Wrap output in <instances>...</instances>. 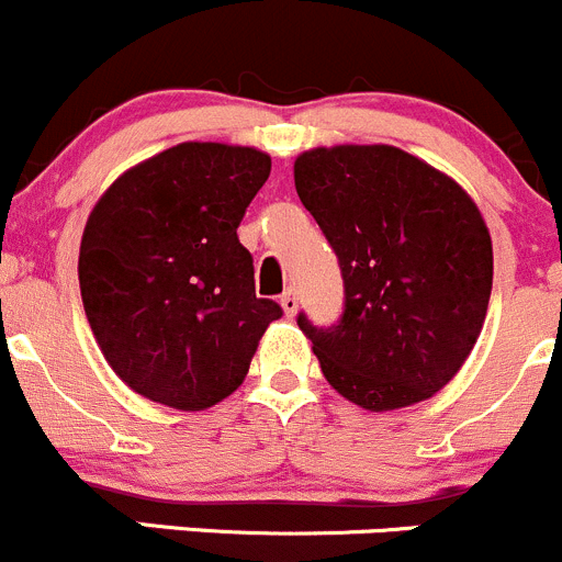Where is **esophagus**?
Instances as JSON below:
<instances>
[{
    "label": "esophagus",
    "mask_w": 562,
    "mask_h": 562,
    "mask_svg": "<svg viewBox=\"0 0 562 562\" xmlns=\"http://www.w3.org/2000/svg\"><path fill=\"white\" fill-rule=\"evenodd\" d=\"M281 308L286 316L297 314V294H294V289H286V292L281 294Z\"/></svg>",
    "instance_id": "obj_1"
}]
</instances>
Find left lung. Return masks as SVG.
Listing matches in <instances>:
<instances>
[{"label": "left lung", "mask_w": 562, "mask_h": 562, "mask_svg": "<svg viewBox=\"0 0 562 562\" xmlns=\"http://www.w3.org/2000/svg\"><path fill=\"white\" fill-rule=\"evenodd\" d=\"M294 188L347 292L333 330L297 316L325 380L369 413L431 398L459 374L486 319L494 257L477 204L393 144L305 149Z\"/></svg>", "instance_id": "1"}]
</instances>
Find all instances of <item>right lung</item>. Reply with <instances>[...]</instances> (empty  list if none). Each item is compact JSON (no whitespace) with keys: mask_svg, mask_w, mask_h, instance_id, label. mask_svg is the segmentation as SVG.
I'll return each instance as SVG.
<instances>
[{"mask_svg":"<svg viewBox=\"0 0 562 562\" xmlns=\"http://www.w3.org/2000/svg\"><path fill=\"white\" fill-rule=\"evenodd\" d=\"M270 177V155L182 142L122 171L94 202L79 248L92 336L138 396L202 413L243 385L259 338L281 316L257 297L237 240Z\"/></svg>","mask_w":562,"mask_h":562,"instance_id":"obj_1","label":"right lung"}]
</instances>
